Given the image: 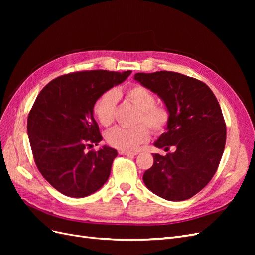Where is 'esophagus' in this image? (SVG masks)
I'll return each mask as SVG.
<instances>
[{
    "label": "esophagus",
    "instance_id": "34e87169",
    "mask_svg": "<svg viewBox=\"0 0 255 255\" xmlns=\"http://www.w3.org/2000/svg\"><path fill=\"white\" fill-rule=\"evenodd\" d=\"M119 154L121 155H128V156H134L137 155V152H127V151H119Z\"/></svg>",
    "mask_w": 255,
    "mask_h": 255
}]
</instances>
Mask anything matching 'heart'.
I'll return each mask as SVG.
<instances>
[{
    "label": "heart",
    "mask_w": 255,
    "mask_h": 255,
    "mask_svg": "<svg viewBox=\"0 0 255 255\" xmlns=\"http://www.w3.org/2000/svg\"><path fill=\"white\" fill-rule=\"evenodd\" d=\"M126 98L139 110L136 118V125L138 126L130 128H116L107 133L106 140L115 149L132 152L149 140L148 127L155 134L166 132L170 122V112L165 105L156 104L155 95L149 88L139 84L129 87L126 92ZM117 99V92L107 90L96 101L94 114L103 127H110L114 123ZM145 125L148 127L146 128Z\"/></svg>",
    "instance_id": "1"
}]
</instances>
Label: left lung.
Here are the masks:
<instances>
[{"label":"left lung","mask_w":255,"mask_h":255,"mask_svg":"<svg viewBox=\"0 0 255 255\" xmlns=\"http://www.w3.org/2000/svg\"><path fill=\"white\" fill-rule=\"evenodd\" d=\"M134 79L163 100L170 112L167 132L154 145L168 152L153 154L143 182L169 201L194 197L212 180L226 145L227 128L220 105L207 85L172 71L136 73Z\"/></svg>","instance_id":"8db88e82"}]
</instances>
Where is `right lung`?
<instances>
[{"instance_id":"obj_1","label":"right lung","mask_w":255,"mask_h":255,"mask_svg":"<svg viewBox=\"0 0 255 255\" xmlns=\"http://www.w3.org/2000/svg\"><path fill=\"white\" fill-rule=\"evenodd\" d=\"M130 70H91L52 80L28 114L27 134L38 170L61 194L83 198L101 188L117 151L102 146L94 105L105 91L126 81Z\"/></svg>"}]
</instances>
